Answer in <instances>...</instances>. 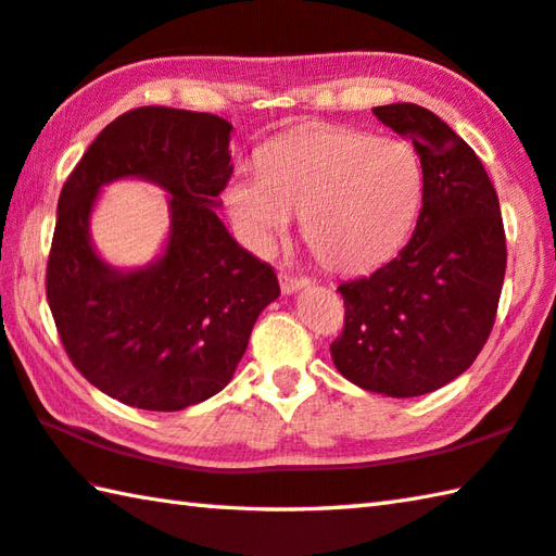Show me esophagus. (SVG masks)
Wrapping results in <instances>:
<instances>
[{"label": "esophagus", "instance_id": "34e87169", "mask_svg": "<svg viewBox=\"0 0 556 556\" xmlns=\"http://www.w3.org/2000/svg\"><path fill=\"white\" fill-rule=\"evenodd\" d=\"M279 287L285 294H294V291L308 287V279L306 277H289V275H281L279 277Z\"/></svg>", "mask_w": 556, "mask_h": 556}]
</instances>
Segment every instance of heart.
<instances>
[{
  "mask_svg": "<svg viewBox=\"0 0 556 556\" xmlns=\"http://www.w3.org/2000/svg\"><path fill=\"white\" fill-rule=\"evenodd\" d=\"M426 194V173L406 140L336 126L281 138L228 187L240 238L269 255L304 214V236L320 262L362 275L406 243Z\"/></svg>",
  "mask_w": 556,
  "mask_h": 556,
  "instance_id": "obj_1",
  "label": "heart"
}]
</instances>
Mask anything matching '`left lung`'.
Returning <instances> with one entry per match:
<instances>
[{"mask_svg":"<svg viewBox=\"0 0 556 556\" xmlns=\"http://www.w3.org/2000/svg\"><path fill=\"white\" fill-rule=\"evenodd\" d=\"M371 111L413 140L426 194L408 245L369 277L338 287L345 330L330 355L359 389L410 399L457 379L489 340L506 233L486 169L445 121L418 104Z\"/></svg>","mask_w":556,"mask_h":556,"instance_id":"left-lung-1","label":"left lung"}]
</instances>
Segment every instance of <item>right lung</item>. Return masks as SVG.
<instances>
[{"instance_id":"1","label":"right lung","mask_w":556,"mask_h":556,"mask_svg":"<svg viewBox=\"0 0 556 556\" xmlns=\"http://www.w3.org/2000/svg\"><path fill=\"white\" fill-rule=\"evenodd\" d=\"M230 130L226 118L199 111H126L60 191L48 306L79 375L126 406L181 410L214 396L279 296L275 269L240 248L216 214L233 175ZM116 178L168 191V243L146 268H111L88 236L98 191Z\"/></svg>"}]
</instances>
